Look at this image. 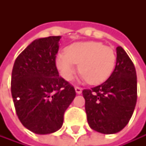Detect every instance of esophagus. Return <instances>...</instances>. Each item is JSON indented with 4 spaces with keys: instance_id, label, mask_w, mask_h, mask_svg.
I'll return each mask as SVG.
<instances>
[{
    "instance_id": "34e87169",
    "label": "esophagus",
    "mask_w": 146,
    "mask_h": 146,
    "mask_svg": "<svg viewBox=\"0 0 146 146\" xmlns=\"http://www.w3.org/2000/svg\"><path fill=\"white\" fill-rule=\"evenodd\" d=\"M75 91H76V93H77V94H81V92H82V88H80V87H75Z\"/></svg>"
}]
</instances>
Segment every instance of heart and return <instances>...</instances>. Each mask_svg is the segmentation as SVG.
Returning <instances> with one entry per match:
<instances>
[{"label":"heart","instance_id":"obj_1","mask_svg":"<svg viewBox=\"0 0 146 146\" xmlns=\"http://www.w3.org/2000/svg\"><path fill=\"white\" fill-rule=\"evenodd\" d=\"M115 60L114 50L101 42H77L57 55L56 66L61 77L70 80L80 64L81 77L92 85H98L110 77Z\"/></svg>","mask_w":146,"mask_h":146}]
</instances>
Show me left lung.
<instances>
[{
	"instance_id": "obj_1",
	"label": "left lung",
	"mask_w": 146,
	"mask_h": 146,
	"mask_svg": "<svg viewBox=\"0 0 146 146\" xmlns=\"http://www.w3.org/2000/svg\"><path fill=\"white\" fill-rule=\"evenodd\" d=\"M88 123L94 131L114 134L127 125L137 97V74L126 52L116 48V64L110 77L99 86L82 91Z\"/></svg>"
}]
</instances>
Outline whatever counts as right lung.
Returning <instances> with one entry per match:
<instances>
[{"mask_svg":"<svg viewBox=\"0 0 146 146\" xmlns=\"http://www.w3.org/2000/svg\"><path fill=\"white\" fill-rule=\"evenodd\" d=\"M60 36L34 40L16 58L11 94L22 124L36 134H50L62 127L64 114L75 89L58 75L56 55Z\"/></svg>","mask_w":146,"mask_h":146,"instance_id":"add662e5","label":"right lung"}]
</instances>
